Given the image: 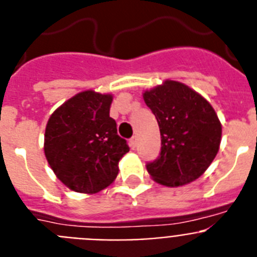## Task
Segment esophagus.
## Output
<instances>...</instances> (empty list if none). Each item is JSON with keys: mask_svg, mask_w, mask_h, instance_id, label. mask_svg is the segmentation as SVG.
Masks as SVG:
<instances>
[{"mask_svg": "<svg viewBox=\"0 0 257 257\" xmlns=\"http://www.w3.org/2000/svg\"><path fill=\"white\" fill-rule=\"evenodd\" d=\"M129 146H131V148L133 149V150H135L136 148H137V137H132V139L129 140Z\"/></svg>", "mask_w": 257, "mask_h": 257, "instance_id": "esophagus-1", "label": "esophagus"}]
</instances>
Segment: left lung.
Returning a JSON list of instances; mask_svg holds the SVG:
<instances>
[{
  "mask_svg": "<svg viewBox=\"0 0 257 257\" xmlns=\"http://www.w3.org/2000/svg\"><path fill=\"white\" fill-rule=\"evenodd\" d=\"M144 100L157 117L161 154L146 165L155 182L180 187L206 171L219 150L222 126L210 103L176 81L146 90Z\"/></svg>",
  "mask_w": 257,
  "mask_h": 257,
  "instance_id": "1",
  "label": "left lung"
}]
</instances>
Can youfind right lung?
<instances>
[{"label": "right lung", "mask_w": 257, "mask_h": 257, "mask_svg": "<svg viewBox=\"0 0 257 257\" xmlns=\"http://www.w3.org/2000/svg\"><path fill=\"white\" fill-rule=\"evenodd\" d=\"M111 94L87 90L66 100L49 117L44 154L56 176L72 191L96 193L113 183L118 161L129 152L109 117Z\"/></svg>", "instance_id": "right-lung-1"}]
</instances>
